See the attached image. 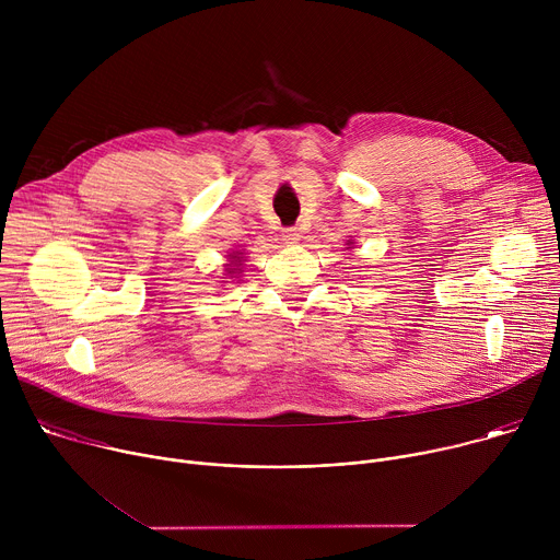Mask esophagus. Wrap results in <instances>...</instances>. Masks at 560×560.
Returning <instances> with one entry per match:
<instances>
[{"label":"esophagus","instance_id":"1","mask_svg":"<svg viewBox=\"0 0 560 560\" xmlns=\"http://www.w3.org/2000/svg\"><path fill=\"white\" fill-rule=\"evenodd\" d=\"M281 236H283V244H288V246H294V244L299 242V238H301V232H299L296 228H285Z\"/></svg>","mask_w":560,"mask_h":560}]
</instances>
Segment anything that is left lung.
Masks as SVG:
<instances>
[{
	"mask_svg": "<svg viewBox=\"0 0 560 560\" xmlns=\"http://www.w3.org/2000/svg\"><path fill=\"white\" fill-rule=\"evenodd\" d=\"M350 244H352V242H350Z\"/></svg>",
	"mask_w": 560,
	"mask_h": 560,
	"instance_id": "8db88e82",
	"label": "left lung"
}]
</instances>
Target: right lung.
I'll list each match as a JSON object with an SVG mask.
<instances>
[{
    "label": "right lung",
    "mask_w": 560,
    "mask_h": 560,
    "mask_svg": "<svg viewBox=\"0 0 560 560\" xmlns=\"http://www.w3.org/2000/svg\"><path fill=\"white\" fill-rule=\"evenodd\" d=\"M230 257V264H225V272L230 275V279H236V275L242 272V259H244V253H232L228 255Z\"/></svg>",
    "instance_id": "add662e5"
}]
</instances>
